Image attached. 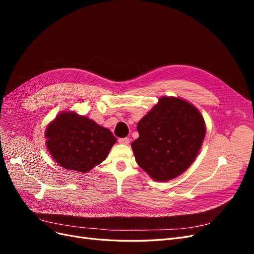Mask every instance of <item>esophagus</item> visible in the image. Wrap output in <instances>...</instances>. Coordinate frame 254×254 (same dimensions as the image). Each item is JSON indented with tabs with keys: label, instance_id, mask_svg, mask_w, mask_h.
Segmentation results:
<instances>
[{
	"label": "esophagus",
	"instance_id": "obj_1",
	"mask_svg": "<svg viewBox=\"0 0 254 254\" xmlns=\"http://www.w3.org/2000/svg\"><path fill=\"white\" fill-rule=\"evenodd\" d=\"M119 143L128 145V144H129V139H128V137H120V139H119Z\"/></svg>",
	"mask_w": 254,
	"mask_h": 254
}]
</instances>
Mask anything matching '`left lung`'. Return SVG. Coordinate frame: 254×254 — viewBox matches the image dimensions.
<instances>
[{"label":"left lung","instance_id":"obj_1","mask_svg":"<svg viewBox=\"0 0 254 254\" xmlns=\"http://www.w3.org/2000/svg\"><path fill=\"white\" fill-rule=\"evenodd\" d=\"M131 144L136 163L156 181L181 175L193 163L205 135L204 120L193 105L162 97L137 123Z\"/></svg>","mask_w":254,"mask_h":254}]
</instances>
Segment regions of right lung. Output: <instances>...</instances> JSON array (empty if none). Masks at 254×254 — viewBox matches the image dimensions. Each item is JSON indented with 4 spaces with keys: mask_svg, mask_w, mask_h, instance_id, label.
Masks as SVG:
<instances>
[{
    "mask_svg": "<svg viewBox=\"0 0 254 254\" xmlns=\"http://www.w3.org/2000/svg\"><path fill=\"white\" fill-rule=\"evenodd\" d=\"M49 151L68 171L86 173L106 159L117 142L109 129L74 112L60 113L45 131Z\"/></svg>",
    "mask_w": 254,
    "mask_h": 254,
    "instance_id": "add662e5",
    "label": "right lung"
}]
</instances>
